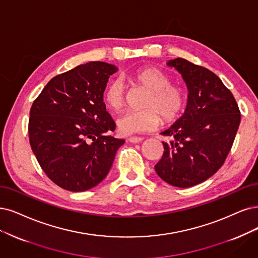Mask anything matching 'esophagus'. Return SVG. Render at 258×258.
Instances as JSON below:
<instances>
[{
  "mask_svg": "<svg viewBox=\"0 0 258 258\" xmlns=\"http://www.w3.org/2000/svg\"><path fill=\"white\" fill-rule=\"evenodd\" d=\"M127 140L130 142H132V144H138V142H141L142 140H144V138L138 137V136H131L127 138Z\"/></svg>",
  "mask_w": 258,
  "mask_h": 258,
  "instance_id": "esophagus-1",
  "label": "esophagus"
}]
</instances>
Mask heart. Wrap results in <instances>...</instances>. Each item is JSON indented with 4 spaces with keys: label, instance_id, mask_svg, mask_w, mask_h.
Returning a JSON list of instances; mask_svg holds the SVG:
<instances>
[{
    "label": "heart",
    "instance_id": "b5f03b06",
    "mask_svg": "<svg viewBox=\"0 0 258 258\" xmlns=\"http://www.w3.org/2000/svg\"><path fill=\"white\" fill-rule=\"evenodd\" d=\"M126 79L148 90V94L138 111L122 113L117 120L118 128L124 135L147 132L156 127L160 117L163 122L174 121L185 103L184 92L171 85L170 76L155 67H148L126 75ZM104 101L111 109H120L125 102V86L120 80H112L104 90Z\"/></svg>",
    "mask_w": 258,
    "mask_h": 258
}]
</instances>
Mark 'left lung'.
I'll use <instances>...</instances> for the list:
<instances>
[{
    "instance_id": "obj_1",
    "label": "left lung",
    "mask_w": 258,
    "mask_h": 258,
    "mask_svg": "<svg viewBox=\"0 0 258 258\" xmlns=\"http://www.w3.org/2000/svg\"><path fill=\"white\" fill-rule=\"evenodd\" d=\"M167 64L182 75L188 101L183 116L161 133L170 141L163 142L164 154L154 168L166 183L187 188L222 167L241 114L234 95L214 72L179 57Z\"/></svg>"
}]
</instances>
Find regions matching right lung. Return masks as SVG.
Listing matches in <instances>:
<instances>
[{
  "label": "right lung",
  "mask_w": 258,
  "mask_h": 258,
  "mask_svg": "<svg viewBox=\"0 0 258 258\" xmlns=\"http://www.w3.org/2000/svg\"><path fill=\"white\" fill-rule=\"evenodd\" d=\"M116 66L90 61L56 75L34 101L28 136L34 154L53 183L69 191L93 188L106 177L123 139L103 102Z\"/></svg>",
  "instance_id": "obj_1"
}]
</instances>
